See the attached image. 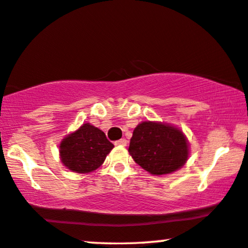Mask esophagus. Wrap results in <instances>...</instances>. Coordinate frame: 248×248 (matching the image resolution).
Wrapping results in <instances>:
<instances>
[{"mask_svg": "<svg viewBox=\"0 0 248 248\" xmlns=\"http://www.w3.org/2000/svg\"><path fill=\"white\" fill-rule=\"evenodd\" d=\"M114 144L117 145V146H126V145H127V140H124V138H122V140L115 141Z\"/></svg>", "mask_w": 248, "mask_h": 248, "instance_id": "esophagus-1", "label": "esophagus"}]
</instances>
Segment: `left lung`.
<instances>
[{
	"label": "left lung",
	"mask_w": 248,
	"mask_h": 248,
	"mask_svg": "<svg viewBox=\"0 0 248 248\" xmlns=\"http://www.w3.org/2000/svg\"><path fill=\"white\" fill-rule=\"evenodd\" d=\"M129 154L153 176L181 169L189 157V143L183 130L160 121H143L134 129Z\"/></svg>",
	"instance_id": "obj_1"
}]
</instances>
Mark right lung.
I'll use <instances>...</instances> for the list:
<instances>
[{"label": "right lung", "instance_id": "1", "mask_svg": "<svg viewBox=\"0 0 248 248\" xmlns=\"http://www.w3.org/2000/svg\"><path fill=\"white\" fill-rule=\"evenodd\" d=\"M114 145L90 122L68 134L59 145L62 164L72 172L90 173L98 169Z\"/></svg>", "mask_w": 248, "mask_h": 248}]
</instances>
